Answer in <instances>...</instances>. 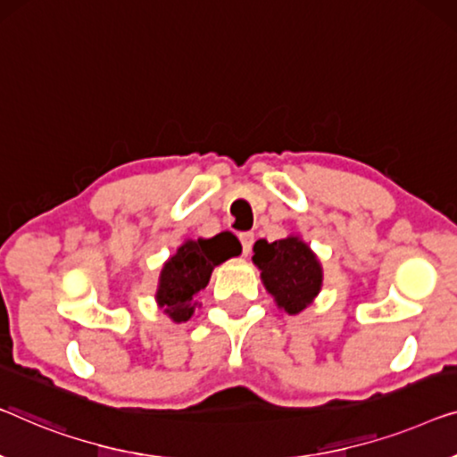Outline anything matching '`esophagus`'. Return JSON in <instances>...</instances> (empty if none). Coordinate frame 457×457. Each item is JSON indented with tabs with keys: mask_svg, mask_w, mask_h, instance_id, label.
I'll list each match as a JSON object with an SVG mask.
<instances>
[{
	"mask_svg": "<svg viewBox=\"0 0 457 457\" xmlns=\"http://www.w3.org/2000/svg\"><path fill=\"white\" fill-rule=\"evenodd\" d=\"M239 241H241V245H243V253L247 255L249 251H251V247H253L255 237H253V233H241V235H239Z\"/></svg>",
	"mask_w": 457,
	"mask_h": 457,
	"instance_id": "1",
	"label": "esophagus"
}]
</instances>
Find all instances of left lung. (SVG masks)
<instances>
[{
	"label": "left lung",
	"instance_id": "8db88e82",
	"mask_svg": "<svg viewBox=\"0 0 457 457\" xmlns=\"http://www.w3.org/2000/svg\"><path fill=\"white\" fill-rule=\"evenodd\" d=\"M253 263L262 270V282L276 305L288 315L301 313L320 295L323 270L313 251L299 237H287L253 245Z\"/></svg>",
	"mask_w": 457,
	"mask_h": 457
}]
</instances>
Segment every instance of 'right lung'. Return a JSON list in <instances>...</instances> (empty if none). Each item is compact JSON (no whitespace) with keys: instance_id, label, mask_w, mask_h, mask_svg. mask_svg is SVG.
<instances>
[{"instance_id":"obj_1","label":"right lung","mask_w":457,"mask_h":457,"mask_svg":"<svg viewBox=\"0 0 457 457\" xmlns=\"http://www.w3.org/2000/svg\"><path fill=\"white\" fill-rule=\"evenodd\" d=\"M239 253L241 243L230 233H220L212 239L185 241L162 266L156 290L158 307L175 323L187 321L195 309L194 296L206 288L212 270Z\"/></svg>"}]
</instances>
